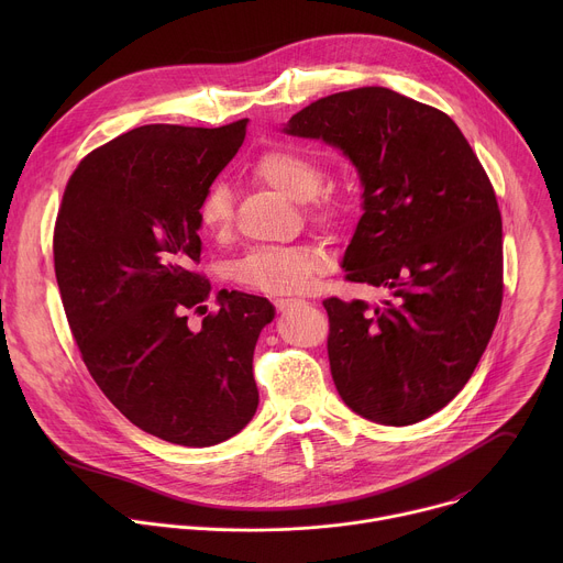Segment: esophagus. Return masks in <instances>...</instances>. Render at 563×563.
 Instances as JSON below:
<instances>
[{"mask_svg": "<svg viewBox=\"0 0 563 563\" xmlns=\"http://www.w3.org/2000/svg\"><path fill=\"white\" fill-rule=\"evenodd\" d=\"M274 305H276V309H278V311H289L291 307L302 305V300H300V298H276V300H274Z\"/></svg>", "mask_w": 563, "mask_h": 563, "instance_id": "esophagus-1", "label": "esophagus"}]
</instances>
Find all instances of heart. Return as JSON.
Returning <instances> with one entry per match:
<instances>
[{
  "mask_svg": "<svg viewBox=\"0 0 563 563\" xmlns=\"http://www.w3.org/2000/svg\"><path fill=\"white\" fill-rule=\"evenodd\" d=\"M252 172L261 183L302 202L305 216L320 229H341L356 211V191L350 185H325V159L307 148L272 146L256 157ZM198 222L213 238L231 233L233 205L224 183H213L205 191L198 205ZM328 267V254L320 247H269L238 261L233 278L267 296H294L305 291Z\"/></svg>",
  "mask_w": 563,
  "mask_h": 563,
  "instance_id": "heart-1",
  "label": "heart"
}]
</instances>
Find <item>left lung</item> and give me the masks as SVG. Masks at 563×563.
I'll return each mask as SVG.
<instances>
[{
	"instance_id": "left-lung-1",
	"label": "left lung",
	"mask_w": 563,
	"mask_h": 563,
	"mask_svg": "<svg viewBox=\"0 0 563 563\" xmlns=\"http://www.w3.org/2000/svg\"><path fill=\"white\" fill-rule=\"evenodd\" d=\"M341 146L363 183L345 280L378 305H323L334 385L361 417L412 426L470 380L504 300V233L493 183L452 118L385 87L320 98L285 126Z\"/></svg>"
}]
</instances>
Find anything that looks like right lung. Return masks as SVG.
I'll list each match as a JSON object with an SVG mask.
<instances>
[{"label": "right lung", "mask_w": 563, "mask_h": 563, "mask_svg": "<svg viewBox=\"0 0 563 563\" xmlns=\"http://www.w3.org/2000/svg\"><path fill=\"white\" fill-rule=\"evenodd\" d=\"M245 133L247 120L122 133L77 165L55 220V278L89 374L133 426L176 445L227 441L258 408L272 302L222 289L198 332L187 323L211 294L198 205Z\"/></svg>", "instance_id": "right-lung-1"}]
</instances>
